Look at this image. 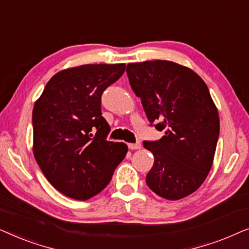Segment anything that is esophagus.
Here are the masks:
<instances>
[{
	"label": "esophagus",
	"instance_id": "obj_1",
	"mask_svg": "<svg viewBox=\"0 0 249 249\" xmlns=\"http://www.w3.org/2000/svg\"><path fill=\"white\" fill-rule=\"evenodd\" d=\"M128 147L131 149V151H134V149H139L142 147V145L139 144V142H136V144H128Z\"/></svg>",
	"mask_w": 249,
	"mask_h": 249
}]
</instances>
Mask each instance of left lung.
<instances>
[{
	"label": "left lung",
	"instance_id": "1",
	"mask_svg": "<svg viewBox=\"0 0 249 249\" xmlns=\"http://www.w3.org/2000/svg\"><path fill=\"white\" fill-rule=\"evenodd\" d=\"M127 74L148 121L164 131L160 141L144 142L154 155L146 183L163 198L181 199L202 186L213 164L220 118L209 88L172 61L129 63Z\"/></svg>",
	"mask_w": 249,
	"mask_h": 249
}]
</instances>
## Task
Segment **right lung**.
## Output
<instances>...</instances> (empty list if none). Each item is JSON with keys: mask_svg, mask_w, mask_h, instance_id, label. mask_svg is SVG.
<instances>
[{"mask_svg": "<svg viewBox=\"0 0 249 249\" xmlns=\"http://www.w3.org/2000/svg\"><path fill=\"white\" fill-rule=\"evenodd\" d=\"M125 64H84L54 74L33 110V153L61 194L87 200L101 193L124 159V142L107 141L101 96Z\"/></svg>", "mask_w": 249, "mask_h": 249, "instance_id": "right-lung-1", "label": "right lung"}]
</instances>
